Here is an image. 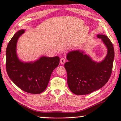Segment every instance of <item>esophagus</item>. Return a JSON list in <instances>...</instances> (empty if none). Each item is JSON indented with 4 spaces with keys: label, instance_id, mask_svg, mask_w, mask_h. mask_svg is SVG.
Segmentation results:
<instances>
[{
    "label": "esophagus",
    "instance_id": "esophagus-1",
    "mask_svg": "<svg viewBox=\"0 0 121 121\" xmlns=\"http://www.w3.org/2000/svg\"><path fill=\"white\" fill-rule=\"evenodd\" d=\"M60 63L61 64H62V65H63V64H65V62L66 61V59L65 58H61L60 59Z\"/></svg>",
    "mask_w": 121,
    "mask_h": 121
}]
</instances>
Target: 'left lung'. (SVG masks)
Instances as JSON below:
<instances>
[{"mask_svg": "<svg viewBox=\"0 0 121 121\" xmlns=\"http://www.w3.org/2000/svg\"><path fill=\"white\" fill-rule=\"evenodd\" d=\"M108 49L107 55L100 62L92 60L83 51L74 50L66 56L65 65L67 72L68 84L70 91L77 95L91 94L106 84L111 75L114 58L113 46L104 35H97Z\"/></svg>", "mask_w": 121, "mask_h": 121, "instance_id": "obj_1", "label": "left lung"}]
</instances>
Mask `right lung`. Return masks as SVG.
I'll use <instances>...</instances> for the list:
<instances>
[{"mask_svg": "<svg viewBox=\"0 0 121 121\" xmlns=\"http://www.w3.org/2000/svg\"><path fill=\"white\" fill-rule=\"evenodd\" d=\"M25 32H17L10 40L6 49V70L11 81L22 91L38 94L47 88L51 73L58 66L59 56H43L33 62H24L17 58L16 47L18 38Z\"/></svg>", "mask_w": 121, "mask_h": 121, "instance_id": "right-lung-1", "label": "right lung"}]
</instances>
